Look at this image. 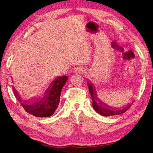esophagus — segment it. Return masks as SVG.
<instances>
[{
	"mask_svg": "<svg viewBox=\"0 0 153 153\" xmlns=\"http://www.w3.org/2000/svg\"><path fill=\"white\" fill-rule=\"evenodd\" d=\"M85 70L82 68H79L77 67L74 70V74H82V73H85Z\"/></svg>",
	"mask_w": 153,
	"mask_h": 153,
	"instance_id": "34e87169",
	"label": "esophagus"
}]
</instances>
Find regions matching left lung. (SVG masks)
Instances as JSON below:
<instances>
[{
  "label": "left lung",
  "mask_w": 153,
  "mask_h": 153,
  "mask_svg": "<svg viewBox=\"0 0 153 153\" xmlns=\"http://www.w3.org/2000/svg\"><path fill=\"white\" fill-rule=\"evenodd\" d=\"M88 82L87 85L89 89V91H90L91 99H92L93 108L96 112H98L99 114L103 116H111L121 114L125 112L126 111L128 110L130 106H131V105L132 104V103L128 104L127 105H124L120 108H113L112 106H110V105L104 103V102L99 98L96 92V87L93 83L88 79Z\"/></svg>",
  "instance_id": "obj_1"
}]
</instances>
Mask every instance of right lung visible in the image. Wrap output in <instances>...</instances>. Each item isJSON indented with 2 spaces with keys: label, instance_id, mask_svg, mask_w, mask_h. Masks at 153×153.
I'll return each instance as SVG.
<instances>
[{
  "label": "right lung",
  "instance_id": "add662e5",
  "mask_svg": "<svg viewBox=\"0 0 153 153\" xmlns=\"http://www.w3.org/2000/svg\"><path fill=\"white\" fill-rule=\"evenodd\" d=\"M68 80L66 76H59L53 79L41 96H36L26 100L13 86V90L17 100L24 110L36 117H49L53 114L59 103L60 95L63 85Z\"/></svg>",
  "mask_w": 153,
  "mask_h": 153
}]
</instances>
